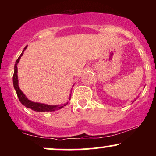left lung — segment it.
<instances>
[{"instance_id":"8db88e82","label":"left lung","mask_w":156,"mask_h":156,"mask_svg":"<svg viewBox=\"0 0 156 156\" xmlns=\"http://www.w3.org/2000/svg\"><path fill=\"white\" fill-rule=\"evenodd\" d=\"M135 101H136V100H135Z\"/></svg>"}]
</instances>
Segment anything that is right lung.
Here are the masks:
<instances>
[{"instance_id":"1","label":"right lung","mask_w":156,"mask_h":156,"mask_svg":"<svg viewBox=\"0 0 156 156\" xmlns=\"http://www.w3.org/2000/svg\"><path fill=\"white\" fill-rule=\"evenodd\" d=\"M27 46H26L20 55L18 57L17 61H16L15 64V72H14L13 75V84H14V88H15L16 92H17V97H18L20 101L22 103L23 105L27 107L28 108H31L33 111L35 112H54L55 110H58V109L63 108L64 106H65L67 103H64V104L62 105H47L44 104V103H35L30 100H28L26 98V96L23 94V92L20 90V89L19 85H18V78H17V64L19 63L20 59L21 56L23 55V52L26 49ZM71 95V94H70ZM70 100V97H69V99Z\"/></svg>"}]
</instances>
